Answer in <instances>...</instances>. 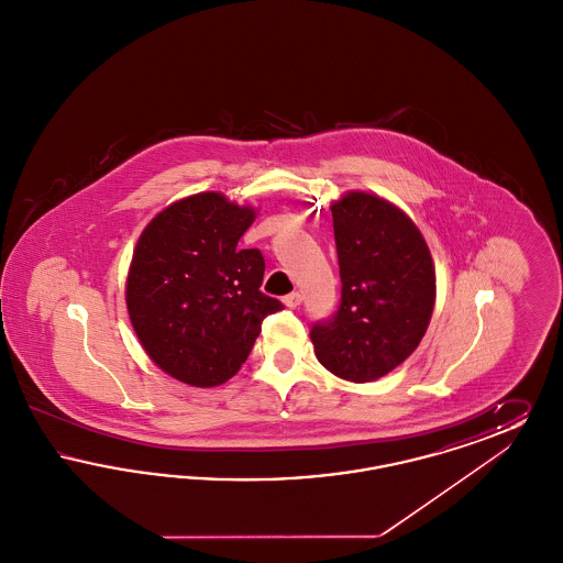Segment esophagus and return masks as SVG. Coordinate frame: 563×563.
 <instances>
[{"label": "esophagus", "instance_id": "esophagus-1", "mask_svg": "<svg viewBox=\"0 0 563 563\" xmlns=\"http://www.w3.org/2000/svg\"><path fill=\"white\" fill-rule=\"evenodd\" d=\"M283 303H285L287 308L295 310V308H299V303H301V295L297 294V291H294V294L285 295V297H283Z\"/></svg>", "mask_w": 563, "mask_h": 563}]
</instances>
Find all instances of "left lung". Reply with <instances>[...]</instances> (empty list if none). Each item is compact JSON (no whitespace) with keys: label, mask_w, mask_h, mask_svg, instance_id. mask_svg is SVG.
<instances>
[{"label":"left lung","mask_w":563,"mask_h":563,"mask_svg":"<svg viewBox=\"0 0 563 563\" xmlns=\"http://www.w3.org/2000/svg\"><path fill=\"white\" fill-rule=\"evenodd\" d=\"M342 301L310 329L317 358L349 382L390 374L418 349L434 308V266L416 223L388 200L349 191L331 205Z\"/></svg>","instance_id":"obj_1"}]
</instances>
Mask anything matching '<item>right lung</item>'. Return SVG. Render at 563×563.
<instances>
[{"label": "right lung", "mask_w": 563, "mask_h": 563, "mask_svg": "<svg viewBox=\"0 0 563 563\" xmlns=\"http://www.w3.org/2000/svg\"><path fill=\"white\" fill-rule=\"evenodd\" d=\"M255 209L202 191L156 214L134 246L126 308L134 333L162 372L198 388L228 382L262 322L283 303L262 294L266 262L239 241Z\"/></svg>", "instance_id": "1"}]
</instances>
